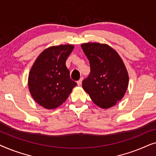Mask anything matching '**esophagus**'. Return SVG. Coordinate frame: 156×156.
<instances>
[{
    "label": "esophagus",
    "instance_id": "1",
    "mask_svg": "<svg viewBox=\"0 0 156 156\" xmlns=\"http://www.w3.org/2000/svg\"><path fill=\"white\" fill-rule=\"evenodd\" d=\"M82 80H83V78L82 77V78L80 79V80H79V81H77V82H76V83H77V85H78V86H81V85H82Z\"/></svg>",
    "mask_w": 156,
    "mask_h": 156
}]
</instances>
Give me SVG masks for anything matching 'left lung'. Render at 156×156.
Wrapping results in <instances>:
<instances>
[{
	"label": "left lung",
	"instance_id": "1",
	"mask_svg": "<svg viewBox=\"0 0 156 156\" xmlns=\"http://www.w3.org/2000/svg\"><path fill=\"white\" fill-rule=\"evenodd\" d=\"M81 47L91 68L82 82L83 89L99 107H112L122 99L129 86V74L122 59L106 44L88 42Z\"/></svg>",
	"mask_w": 156,
	"mask_h": 156
}]
</instances>
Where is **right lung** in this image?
<instances>
[{"label":"right lung","mask_w":156,"mask_h":156,"mask_svg":"<svg viewBox=\"0 0 156 156\" xmlns=\"http://www.w3.org/2000/svg\"><path fill=\"white\" fill-rule=\"evenodd\" d=\"M73 49V44L50 47L40 53L32 66L29 91L34 100L47 109L62 105L76 85L66 67V60Z\"/></svg>","instance_id":"right-lung-1"}]
</instances>
